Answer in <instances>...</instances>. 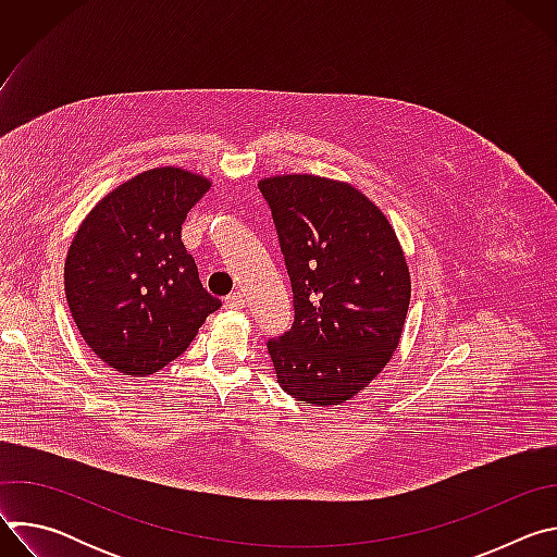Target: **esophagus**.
<instances>
[{
    "mask_svg": "<svg viewBox=\"0 0 557 557\" xmlns=\"http://www.w3.org/2000/svg\"><path fill=\"white\" fill-rule=\"evenodd\" d=\"M224 306L231 308V310H243L247 306V299L243 293H231L226 299H224Z\"/></svg>",
    "mask_w": 557,
    "mask_h": 557,
    "instance_id": "obj_1",
    "label": "esophagus"
}]
</instances>
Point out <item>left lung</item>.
<instances>
[{
  "label": "left lung",
  "instance_id": "1",
  "mask_svg": "<svg viewBox=\"0 0 557 557\" xmlns=\"http://www.w3.org/2000/svg\"><path fill=\"white\" fill-rule=\"evenodd\" d=\"M293 286L295 322L269 342L277 383L293 399L350 401L399 348L410 269L383 211L350 183L262 178Z\"/></svg>",
  "mask_w": 557,
  "mask_h": 557
}]
</instances>
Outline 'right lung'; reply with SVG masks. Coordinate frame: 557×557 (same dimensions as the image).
<instances>
[{
  "instance_id": "add662e5",
  "label": "right lung",
  "mask_w": 557,
  "mask_h": 557,
  "mask_svg": "<svg viewBox=\"0 0 557 557\" xmlns=\"http://www.w3.org/2000/svg\"><path fill=\"white\" fill-rule=\"evenodd\" d=\"M209 189L202 174L153 168L106 194L78 224L63 267L67 306L90 350L116 372L163 370L222 306L181 240Z\"/></svg>"
}]
</instances>
